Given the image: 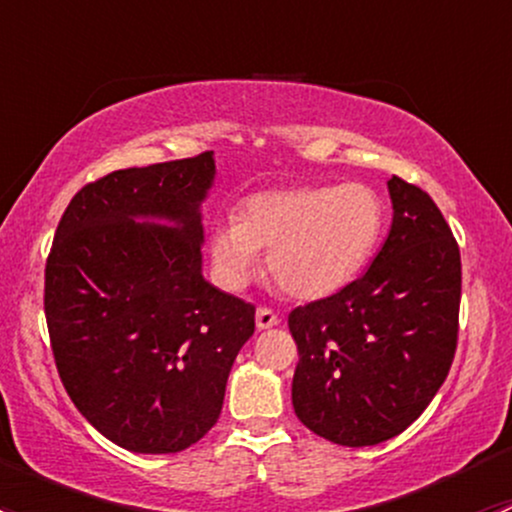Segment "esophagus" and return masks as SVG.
<instances>
[{
	"label": "esophagus",
	"instance_id": "34e87169",
	"mask_svg": "<svg viewBox=\"0 0 512 512\" xmlns=\"http://www.w3.org/2000/svg\"><path fill=\"white\" fill-rule=\"evenodd\" d=\"M255 322H257V329H270V327H277V324H280V317H277L272 309L260 307L255 314Z\"/></svg>",
	"mask_w": 512,
	"mask_h": 512
}]
</instances>
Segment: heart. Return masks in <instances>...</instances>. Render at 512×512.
<instances>
[{
  "label": "heart",
  "instance_id": "heart-1",
  "mask_svg": "<svg viewBox=\"0 0 512 512\" xmlns=\"http://www.w3.org/2000/svg\"><path fill=\"white\" fill-rule=\"evenodd\" d=\"M384 200L364 183L299 185L255 193L237 220L213 227L218 280L240 289L267 252V272L294 299H322L364 267L384 227Z\"/></svg>",
  "mask_w": 512,
  "mask_h": 512
}]
</instances>
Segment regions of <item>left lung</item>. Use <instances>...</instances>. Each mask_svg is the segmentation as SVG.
<instances>
[{"instance_id":"8db88e82","label":"left lung","mask_w":512,"mask_h":512,"mask_svg":"<svg viewBox=\"0 0 512 512\" xmlns=\"http://www.w3.org/2000/svg\"><path fill=\"white\" fill-rule=\"evenodd\" d=\"M394 220L369 270L292 309L299 421L339 446H376L423 414L458 342L461 252L431 195L389 180Z\"/></svg>"}]
</instances>
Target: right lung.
I'll use <instances>...</instances> for the list:
<instances>
[{
    "instance_id": "obj_1",
    "label": "right lung",
    "mask_w": 512,
    "mask_h": 512,
    "mask_svg": "<svg viewBox=\"0 0 512 512\" xmlns=\"http://www.w3.org/2000/svg\"><path fill=\"white\" fill-rule=\"evenodd\" d=\"M213 180V151L113 170L56 227L44 272L56 369L81 416L126 451L198 443L255 332V307L203 277L200 203Z\"/></svg>"
}]
</instances>
